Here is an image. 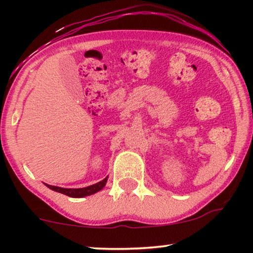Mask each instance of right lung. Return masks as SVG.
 <instances>
[{"label": "right lung", "instance_id": "right-lung-1", "mask_svg": "<svg viewBox=\"0 0 253 253\" xmlns=\"http://www.w3.org/2000/svg\"><path fill=\"white\" fill-rule=\"evenodd\" d=\"M107 179L108 178L106 177L105 179H102L101 182L96 183V184L86 186V188H82V189H64V188H58V186H53V185H48V184H46V185L49 189L54 190V191L63 193V195H65V196L72 197V198H81V197L89 196V195H93V193L100 191V190H101L103 186L106 185Z\"/></svg>", "mask_w": 253, "mask_h": 253}]
</instances>
